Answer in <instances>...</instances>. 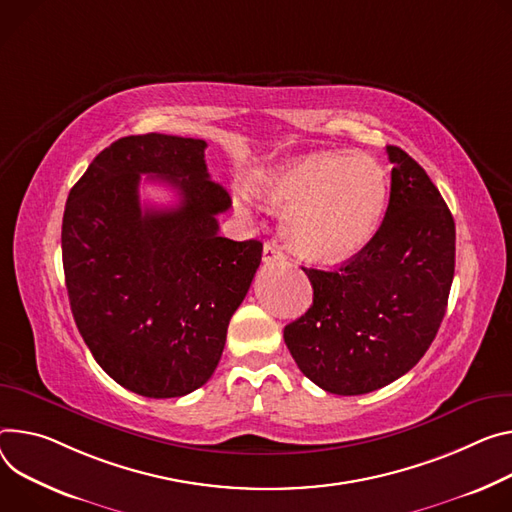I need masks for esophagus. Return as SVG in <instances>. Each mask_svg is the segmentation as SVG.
I'll return each mask as SVG.
<instances>
[{
	"instance_id": "34e87169",
	"label": "esophagus",
	"mask_w": 512,
	"mask_h": 512,
	"mask_svg": "<svg viewBox=\"0 0 512 512\" xmlns=\"http://www.w3.org/2000/svg\"><path fill=\"white\" fill-rule=\"evenodd\" d=\"M286 255L282 253L280 245L275 243H265L263 245V263H273V261H284Z\"/></svg>"
}]
</instances>
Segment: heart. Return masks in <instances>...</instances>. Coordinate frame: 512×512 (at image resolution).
<instances>
[{
  "instance_id": "b5f03b06",
  "label": "heart",
  "mask_w": 512,
  "mask_h": 512,
  "mask_svg": "<svg viewBox=\"0 0 512 512\" xmlns=\"http://www.w3.org/2000/svg\"><path fill=\"white\" fill-rule=\"evenodd\" d=\"M255 192L284 208L282 230L288 245L312 261L337 263L363 251L382 224L390 181L386 169L367 155L320 151L267 167L255 175ZM241 214L251 198L235 196Z\"/></svg>"
}]
</instances>
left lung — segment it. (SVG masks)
<instances>
[{
  "mask_svg": "<svg viewBox=\"0 0 512 512\" xmlns=\"http://www.w3.org/2000/svg\"><path fill=\"white\" fill-rule=\"evenodd\" d=\"M386 216L369 245L339 269H304L312 306L284 329L302 374L357 396L404 376L431 347L455 271V222L427 171L400 147Z\"/></svg>",
  "mask_w": 512,
  "mask_h": 512,
  "instance_id": "left-lung-1",
  "label": "left lung"
}]
</instances>
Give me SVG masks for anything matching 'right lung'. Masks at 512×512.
Returning a JSON list of instances; mask_svg holds the SVG:
<instances>
[{"instance_id":"obj_1","label":"right lung","mask_w":512,"mask_h":512,"mask_svg":"<svg viewBox=\"0 0 512 512\" xmlns=\"http://www.w3.org/2000/svg\"><path fill=\"white\" fill-rule=\"evenodd\" d=\"M206 141L118 138L73 185L61 230L71 312L91 355L126 390L177 398L204 386L230 316L245 300L263 245L218 235L230 196L210 179ZM141 174L180 196L143 209Z\"/></svg>"}]
</instances>
